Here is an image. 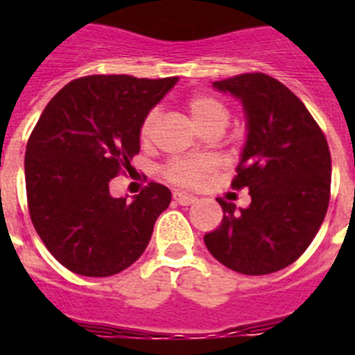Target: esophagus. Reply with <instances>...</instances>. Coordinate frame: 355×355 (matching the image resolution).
<instances>
[{"label":"esophagus","instance_id":"obj_1","mask_svg":"<svg viewBox=\"0 0 355 355\" xmlns=\"http://www.w3.org/2000/svg\"><path fill=\"white\" fill-rule=\"evenodd\" d=\"M173 199L177 200L180 206H189L193 205V202H197V197H195V195L184 193V191H175V193H173Z\"/></svg>","mask_w":355,"mask_h":355}]
</instances>
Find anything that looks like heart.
Masks as SVG:
<instances>
[{
  "instance_id": "heart-1",
  "label": "heart",
  "mask_w": 355,
  "mask_h": 355,
  "mask_svg": "<svg viewBox=\"0 0 355 355\" xmlns=\"http://www.w3.org/2000/svg\"><path fill=\"white\" fill-rule=\"evenodd\" d=\"M189 118L193 119L195 127L200 132H219L221 134L230 123V108L223 99L211 94H193L186 101ZM160 119L158 110H150L141 121L139 127V141L149 144L155 134L156 123ZM214 166L208 160H193V158H177L164 167V177L177 186H195L202 182L211 173Z\"/></svg>"
}]
</instances>
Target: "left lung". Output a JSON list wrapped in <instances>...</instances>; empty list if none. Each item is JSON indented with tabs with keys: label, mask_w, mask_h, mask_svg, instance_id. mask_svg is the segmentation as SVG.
<instances>
[{
	"label": "left lung",
	"mask_w": 355,
	"mask_h": 355,
	"mask_svg": "<svg viewBox=\"0 0 355 355\" xmlns=\"http://www.w3.org/2000/svg\"><path fill=\"white\" fill-rule=\"evenodd\" d=\"M214 88L243 103L248 136L234 189L250 205L219 199L223 221L206 234L210 254L248 276L276 272L297 261L313 241L330 202L331 156L324 132L300 99L265 73L216 80Z\"/></svg>",
	"instance_id": "left-lung-1"
}]
</instances>
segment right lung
<instances>
[{
	"mask_svg": "<svg viewBox=\"0 0 355 355\" xmlns=\"http://www.w3.org/2000/svg\"><path fill=\"white\" fill-rule=\"evenodd\" d=\"M177 77L88 75L44 108L25 150L31 221L71 272L112 276L144 254L171 191L149 182L128 202L108 182L139 153V127Z\"/></svg>",
	"mask_w": 355,
	"mask_h": 355,
	"instance_id": "1",
	"label": "right lung"
}]
</instances>
